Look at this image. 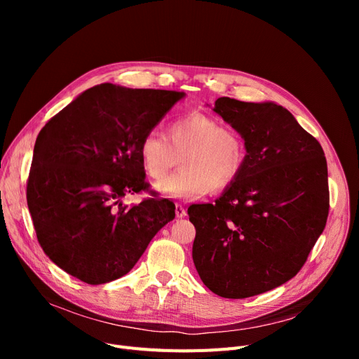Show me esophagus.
I'll return each instance as SVG.
<instances>
[{
  "mask_svg": "<svg viewBox=\"0 0 359 359\" xmlns=\"http://www.w3.org/2000/svg\"><path fill=\"white\" fill-rule=\"evenodd\" d=\"M176 217L177 218L186 217V210L183 208V205H180V203H176Z\"/></svg>",
  "mask_w": 359,
  "mask_h": 359,
  "instance_id": "1",
  "label": "esophagus"
}]
</instances>
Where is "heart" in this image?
Returning a JSON list of instances; mask_svg holds the SVG:
<instances>
[{
  "instance_id": "obj_1",
  "label": "heart",
  "mask_w": 359,
  "mask_h": 359,
  "mask_svg": "<svg viewBox=\"0 0 359 359\" xmlns=\"http://www.w3.org/2000/svg\"><path fill=\"white\" fill-rule=\"evenodd\" d=\"M138 153L144 172L154 180L164 177L180 157L179 172L154 186L161 196L173 199H196L211 187L225 189L237 179L246 158L237 132L203 113L170 123L167 138L157 130L147 132Z\"/></svg>"
}]
</instances>
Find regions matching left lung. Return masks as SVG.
Here are the masks:
<instances>
[{"instance_id": "1", "label": "left lung", "mask_w": 359, "mask_h": 359, "mask_svg": "<svg viewBox=\"0 0 359 359\" xmlns=\"http://www.w3.org/2000/svg\"><path fill=\"white\" fill-rule=\"evenodd\" d=\"M244 141L237 179L215 203L187 208L203 284L224 298L271 291L303 268L329 214L322 145L273 102L219 97L212 109Z\"/></svg>"}]
</instances>
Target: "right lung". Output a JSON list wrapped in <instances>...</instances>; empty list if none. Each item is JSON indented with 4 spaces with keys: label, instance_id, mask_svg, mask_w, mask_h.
I'll list each match as a JSON object with an SVG mask.
<instances>
[{
    "label": "right lung",
    "instance_id": "right-lung-1",
    "mask_svg": "<svg viewBox=\"0 0 359 359\" xmlns=\"http://www.w3.org/2000/svg\"><path fill=\"white\" fill-rule=\"evenodd\" d=\"M184 93L94 86L55 115L36 138L27 206L46 256L90 285L126 275L175 218V203L145 191L140 142Z\"/></svg>",
    "mask_w": 359,
    "mask_h": 359
}]
</instances>
